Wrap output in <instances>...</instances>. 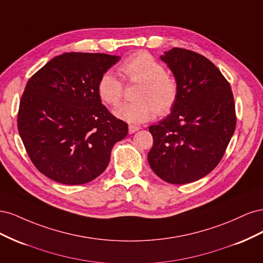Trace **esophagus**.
Segmentation results:
<instances>
[{"label": "esophagus", "mask_w": 263, "mask_h": 263, "mask_svg": "<svg viewBox=\"0 0 263 263\" xmlns=\"http://www.w3.org/2000/svg\"><path fill=\"white\" fill-rule=\"evenodd\" d=\"M139 129H140V126H136V125H129V126H128V132H129V134L136 133V132H138Z\"/></svg>", "instance_id": "34e87169"}]
</instances>
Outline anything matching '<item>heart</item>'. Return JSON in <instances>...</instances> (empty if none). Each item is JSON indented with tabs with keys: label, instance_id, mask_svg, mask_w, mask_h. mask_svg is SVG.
<instances>
[{
	"label": "heart",
	"instance_id": "heart-1",
	"mask_svg": "<svg viewBox=\"0 0 263 263\" xmlns=\"http://www.w3.org/2000/svg\"><path fill=\"white\" fill-rule=\"evenodd\" d=\"M126 80L139 83L136 101L127 102L114 109V115L128 123H142L159 114L169 113L179 94L177 79L165 72L154 55L140 51L130 55L118 67ZM98 94L107 105L115 106L123 98V83L112 72L103 73L98 82Z\"/></svg>",
	"mask_w": 263,
	"mask_h": 263
}]
</instances>
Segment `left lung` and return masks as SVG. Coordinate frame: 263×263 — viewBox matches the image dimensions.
Returning <instances> with one entry per match:
<instances>
[{
    "label": "left lung",
    "mask_w": 263,
    "mask_h": 263,
    "mask_svg": "<svg viewBox=\"0 0 263 263\" xmlns=\"http://www.w3.org/2000/svg\"><path fill=\"white\" fill-rule=\"evenodd\" d=\"M179 85L170 115L149 127L151 169L171 184L204 178L221 160L236 128L234 95L218 68L204 55L172 48L161 55Z\"/></svg>",
    "instance_id": "1"
}]
</instances>
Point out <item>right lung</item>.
Returning a JSON list of instances; mask_svg holds the SVG:
<instances>
[{"instance_id": "add662e5", "label": "right lung", "mask_w": 263, "mask_h": 263, "mask_svg": "<svg viewBox=\"0 0 263 263\" xmlns=\"http://www.w3.org/2000/svg\"><path fill=\"white\" fill-rule=\"evenodd\" d=\"M119 60L105 53L67 52L31 77L17 114L20 136L39 172L67 185L98 178L128 125L102 104L100 77Z\"/></svg>"}]
</instances>
